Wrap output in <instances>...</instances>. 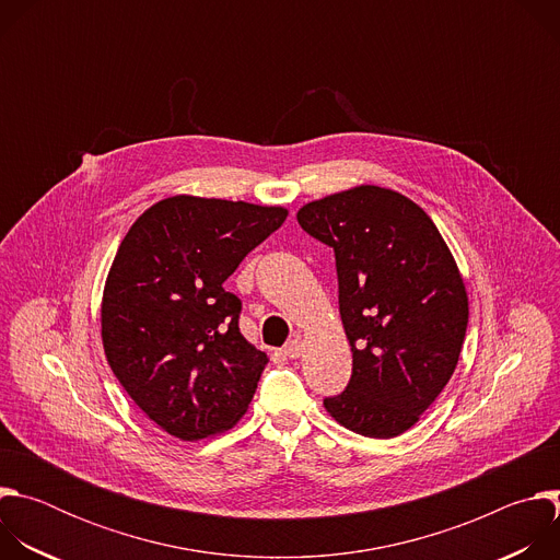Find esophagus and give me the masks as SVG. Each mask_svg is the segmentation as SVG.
<instances>
[{
  "label": "esophagus",
  "instance_id": "1",
  "mask_svg": "<svg viewBox=\"0 0 560 560\" xmlns=\"http://www.w3.org/2000/svg\"><path fill=\"white\" fill-rule=\"evenodd\" d=\"M301 352H303V341H301V337H294V339L288 341L285 348H283V354H285L288 359H299Z\"/></svg>",
  "mask_w": 560,
  "mask_h": 560
}]
</instances>
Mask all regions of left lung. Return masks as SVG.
I'll return each instance as SVG.
<instances>
[{
  "instance_id": "obj_1",
  "label": "left lung",
  "mask_w": 560,
  "mask_h": 560,
  "mask_svg": "<svg viewBox=\"0 0 560 560\" xmlns=\"http://www.w3.org/2000/svg\"><path fill=\"white\" fill-rule=\"evenodd\" d=\"M337 257L352 378L324 401L343 428L394 439L452 378L469 316L460 270L428 212L406 195L354 186L299 208Z\"/></svg>"
}]
</instances>
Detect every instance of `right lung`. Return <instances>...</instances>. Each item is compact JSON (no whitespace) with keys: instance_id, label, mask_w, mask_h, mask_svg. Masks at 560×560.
Wrapping results in <instances>:
<instances>
[{"instance_id":"add662e5","label":"right lung","mask_w":560,"mask_h":560,"mask_svg":"<svg viewBox=\"0 0 560 560\" xmlns=\"http://www.w3.org/2000/svg\"><path fill=\"white\" fill-rule=\"evenodd\" d=\"M288 217L283 206L175 195L130 225L106 277L102 341L141 412L182 441L234 428L268 354L238 330L223 281Z\"/></svg>"}]
</instances>
